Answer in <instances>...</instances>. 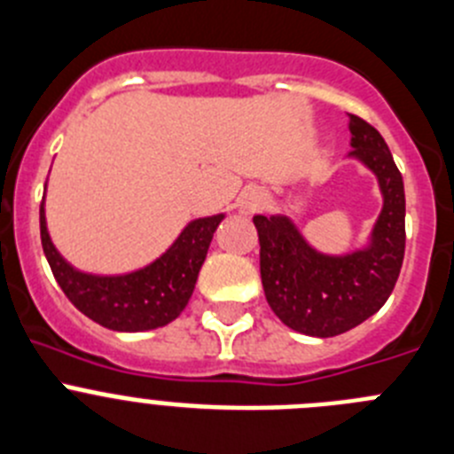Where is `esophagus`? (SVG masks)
I'll use <instances>...</instances> for the list:
<instances>
[{
  "mask_svg": "<svg viewBox=\"0 0 454 454\" xmlns=\"http://www.w3.org/2000/svg\"><path fill=\"white\" fill-rule=\"evenodd\" d=\"M264 201H267V194L260 187H247V190L239 194L237 199V206H239V212L242 215H255L257 210H262Z\"/></svg>",
  "mask_w": 454,
  "mask_h": 454,
  "instance_id": "esophagus-1",
  "label": "esophagus"
}]
</instances>
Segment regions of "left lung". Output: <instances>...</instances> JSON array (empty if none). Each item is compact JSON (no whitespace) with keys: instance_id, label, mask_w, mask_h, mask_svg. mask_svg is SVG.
Returning <instances> with one entry per match:
<instances>
[{"instance_id":"8db88e82","label":"left lung","mask_w":454,"mask_h":454,"mask_svg":"<svg viewBox=\"0 0 454 454\" xmlns=\"http://www.w3.org/2000/svg\"><path fill=\"white\" fill-rule=\"evenodd\" d=\"M348 158L378 178L382 210L366 247L333 255L321 253L287 215H255L260 276L276 317L296 333L334 337L373 317L398 280L405 257V185L385 137L350 115Z\"/></svg>"}]
</instances>
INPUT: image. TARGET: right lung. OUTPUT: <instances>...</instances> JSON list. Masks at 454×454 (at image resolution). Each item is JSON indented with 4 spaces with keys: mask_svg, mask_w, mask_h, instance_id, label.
Listing matches in <instances>:
<instances>
[{
    "mask_svg": "<svg viewBox=\"0 0 454 454\" xmlns=\"http://www.w3.org/2000/svg\"><path fill=\"white\" fill-rule=\"evenodd\" d=\"M223 217L222 212L192 219L160 257L117 276L79 271L60 255L47 231L44 197L40 203V239L56 283L79 312L108 330L145 333L171 324L190 303L212 235Z\"/></svg>",
    "mask_w": 454,
    "mask_h": 454,
    "instance_id": "1",
    "label": "right lung"
}]
</instances>
